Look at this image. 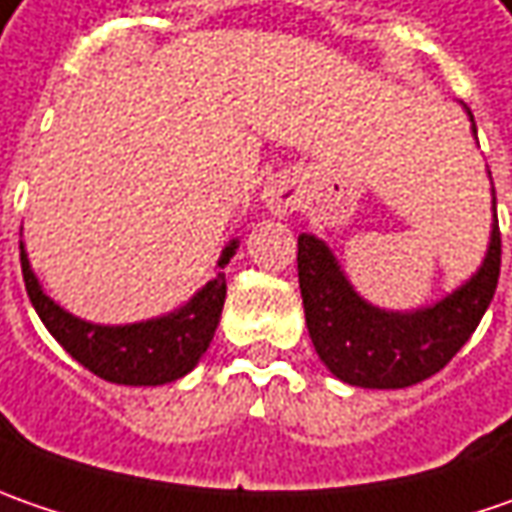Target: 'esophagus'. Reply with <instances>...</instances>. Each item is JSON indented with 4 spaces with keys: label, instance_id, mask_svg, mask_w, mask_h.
<instances>
[{
    "label": "esophagus",
    "instance_id": "esophagus-1",
    "mask_svg": "<svg viewBox=\"0 0 512 512\" xmlns=\"http://www.w3.org/2000/svg\"><path fill=\"white\" fill-rule=\"evenodd\" d=\"M265 202L273 213H287L299 202V190L290 179H273L265 187Z\"/></svg>",
    "mask_w": 512,
    "mask_h": 512
}]
</instances>
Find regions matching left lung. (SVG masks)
<instances>
[{
	"instance_id": "8db88e82",
	"label": "left lung",
	"mask_w": 512,
	"mask_h": 512,
	"mask_svg": "<svg viewBox=\"0 0 512 512\" xmlns=\"http://www.w3.org/2000/svg\"><path fill=\"white\" fill-rule=\"evenodd\" d=\"M296 262L307 333L319 359L336 379L373 390H399L419 384L439 373L462 350L482 322L487 305L493 302L502 267L496 190L490 247L482 267L436 305L393 313L364 302L347 282L330 247L313 233L299 236Z\"/></svg>"
}]
</instances>
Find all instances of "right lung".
<instances>
[{
	"label": "right lung",
	"mask_w": 512,
	"mask_h": 512,
	"mask_svg": "<svg viewBox=\"0 0 512 512\" xmlns=\"http://www.w3.org/2000/svg\"><path fill=\"white\" fill-rule=\"evenodd\" d=\"M236 247L239 242L233 239L222 250L219 256L222 270L233 259ZM19 259H22V276H25L30 305L36 307L50 336L82 367H88L90 373L113 384L156 387L187 376L207 350L225 307L227 282L225 273L219 270L216 279H210L187 305L168 316L136 322V325H90L56 305L42 290L36 273L30 270L22 242H19Z\"/></svg>",
	"instance_id": "add662e5"
}]
</instances>
